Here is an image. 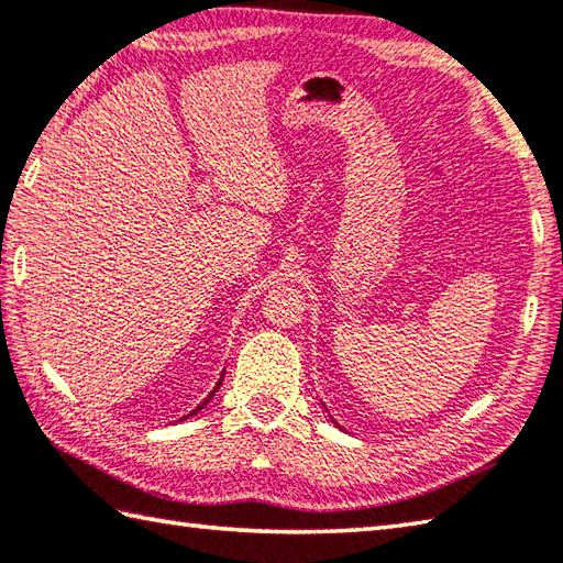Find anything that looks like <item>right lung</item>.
Instances as JSON below:
<instances>
[{
  "label": "right lung",
  "mask_w": 563,
  "mask_h": 563,
  "mask_svg": "<svg viewBox=\"0 0 563 563\" xmlns=\"http://www.w3.org/2000/svg\"><path fill=\"white\" fill-rule=\"evenodd\" d=\"M220 382H222V379H220ZM220 382H218V387H220ZM218 387H216V389H213V391H210V395H208V399H206V401H203V405H198V409H194V411H190V413H188V417H194V413H198V411H200V409H203V407H206V405H208V401H210V397H213V395H216V391H218Z\"/></svg>",
  "instance_id": "right-lung-1"
}]
</instances>
